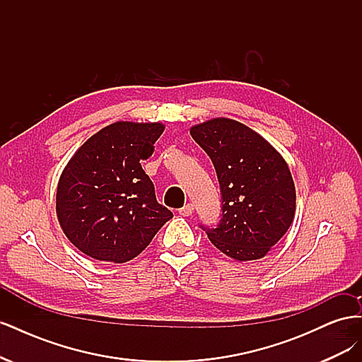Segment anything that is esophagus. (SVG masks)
Here are the masks:
<instances>
[{
    "instance_id": "34e87169",
    "label": "esophagus",
    "mask_w": 362,
    "mask_h": 362,
    "mask_svg": "<svg viewBox=\"0 0 362 362\" xmlns=\"http://www.w3.org/2000/svg\"><path fill=\"white\" fill-rule=\"evenodd\" d=\"M192 213H193V205L192 204H185L180 210V214L182 217H189V216H192Z\"/></svg>"
}]
</instances>
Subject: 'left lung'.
Listing matches in <instances>:
<instances>
[{
  "label": "left lung",
  "mask_w": 362,
  "mask_h": 362,
  "mask_svg": "<svg viewBox=\"0 0 362 362\" xmlns=\"http://www.w3.org/2000/svg\"><path fill=\"white\" fill-rule=\"evenodd\" d=\"M190 134L211 158L222 190V218L205 229L210 242L235 261L267 255L296 213L287 161L257 131L229 117L193 125Z\"/></svg>",
  "instance_id": "obj_1"
}]
</instances>
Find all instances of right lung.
I'll use <instances>...</instances> for the list:
<instances>
[{
    "label": "right lung",
    "instance_id": "right-lung-1",
    "mask_svg": "<svg viewBox=\"0 0 362 362\" xmlns=\"http://www.w3.org/2000/svg\"><path fill=\"white\" fill-rule=\"evenodd\" d=\"M160 122L119 120L76 149L57 184L56 213L69 242L84 255L127 262L173 217L157 202L141 160L154 152Z\"/></svg>",
    "mask_w": 362,
    "mask_h": 362
}]
</instances>
